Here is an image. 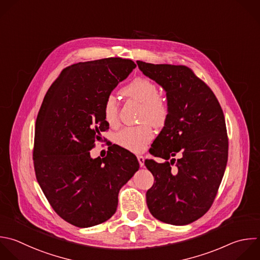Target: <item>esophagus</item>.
Masks as SVG:
<instances>
[{
  "mask_svg": "<svg viewBox=\"0 0 260 260\" xmlns=\"http://www.w3.org/2000/svg\"><path fill=\"white\" fill-rule=\"evenodd\" d=\"M137 159H138V161H139L140 167H141V168L144 167V156L141 155V154H139V155H137Z\"/></svg>",
  "mask_w": 260,
  "mask_h": 260,
  "instance_id": "obj_1",
  "label": "esophagus"
}]
</instances>
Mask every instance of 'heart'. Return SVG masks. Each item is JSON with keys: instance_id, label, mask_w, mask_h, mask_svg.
I'll return each mask as SVG.
<instances>
[{"instance_id": "obj_1", "label": "heart", "mask_w": 260, "mask_h": 260, "mask_svg": "<svg viewBox=\"0 0 260 260\" xmlns=\"http://www.w3.org/2000/svg\"><path fill=\"white\" fill-rule=\"evenodd\" d=\"M122 93L140 103L139 120L145 121L138 126L122 129L116 137L119 145L133 152H141L153 138L150 122L156 127L162 126L169 116V105L165 96L158 93L156 84L146 77H136L127 84ZM106 122L114 126L118 122V106L116 99L109 95L104 104Z\"/></svg>"}]
</instances>
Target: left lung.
Returning <instances> with one entry per match:
<instances>
[{"mask_svg": "<svg viewBox=\"0 0 260 260\" xmlns=\"http://www.w3.org/2000/svg\"><path fill=\"white\" fill-rule=\"evenodd\" d=\"M137 65L165 89L169 105L165 126L149 149L166 161L144 162L155 181L146 203L160 221L188 224L210 208L223 177L229 149L223 113L212 90L190 68L142 61Z\"/></svg>", "mask_w": 260, "mask_h": 260, "instance_id": "1", "label": "left lung"}]
</instances>
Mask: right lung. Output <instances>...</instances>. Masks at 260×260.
<instances>
[{"mask_svg": "<svg viewBox=\"0 0 260 260\" xmlns=\"http://www.w3.org/2000/svg\"><path fill=\"white\" fill-rule=\"evenodd\" d=\"M136 64L108 58L65 68L49 88L35 135L37 180L54 210L78 228L108 220L119 191L139 169L127 149L110 146L104 158L90 157L94 141L109 129L104 104Z\"/></svg>", "mask_w": 260, "mask_h": 260, "instance_id": "add662e5", "label": "right lung"}]
</instances>
